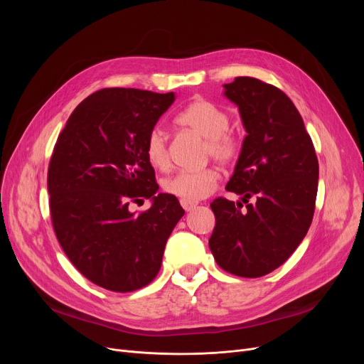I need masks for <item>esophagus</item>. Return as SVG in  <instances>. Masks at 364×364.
Here are the masks:
<instances>
[{
	"label": "esophagus",
	"mask_w": 364,
	"mask_h": 364,
	"mask_svg": "<svg viewBox=\"0 0 364 364\" xmlns=\"http://www.w3.org/2000/svg\"><path fill=\"white\" fill-rule=\"evenodd\" d=\"M180 203H181V206L186 209L187 213H188V211H193V209L198 206V202H196V200H186V199H181Z\"/></svg>",
	"instance_id": "esophagus-1"
}]
</instances>
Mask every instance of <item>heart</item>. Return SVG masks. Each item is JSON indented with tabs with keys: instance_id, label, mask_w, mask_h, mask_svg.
Masks as SVG:
<instances>
[{
	"instance_id": "b5f03b06",
	"label": "heart",
	"mask_w": 364,
	"mask_h": 364,
	"mask_svg": "<svg viewBox=\"0 0 364 364\" xmlns=\"http://www.w3.org/2000/svg\"><path fill=\"white\" fill-rule=\"evenodd\" d=\"M177 124L206 139L205 156L223 165L235 162L242 151L239 132L228 128L230 117L217 103L199 97L187 103L177 114ZM144 155L149 164L159 171L171 166V156L165 132L151 128L144 141ZM220 181V171L214 166L178 171L162 181L164 192L186 200H199L211 195Z\"/></svg>"
}]
</instances>
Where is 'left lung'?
<instances>
[{
	"label": "left lung",
	"instance_id": "obj_1",
	"mask_svg": "<svg viewBox=\"0 0 364 364\" xmlns=\"http://www.w3.org/2000/svg\"><path fill=\"white\" fill-rule=\"evenodd\" d=\"M224 88L247 132L225 190L242 195L247 205L213 200L209 247L224 272L255 279L280 267L307 235L318 161L298 109L282 90L251 76H237Z\"/></svg>",
	"mask_w": 364,
	"mask_h": 364
}]
</instances>
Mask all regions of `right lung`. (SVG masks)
<instances>
[{
	"label": "right lung",
	"mask_w": 364,
	"mask_h": 364,
	"mask_svg": "<svg viewBox=\"0 0 364 364\" xmlns=\"http://www.w3.org/2000/svg\"><path fill=\"white\" fill-rule=\"evenodd\" d=\"M174 92L103 88L72 112L57 137L47 187L54 233L84 277L132 292L161 270L166 240L184 215L178 199L156 193L144 141ZM151 198L143 213L129 203Z\"/></svg>",
	"instance_id": "right-lung-1"
}]
</instances>
